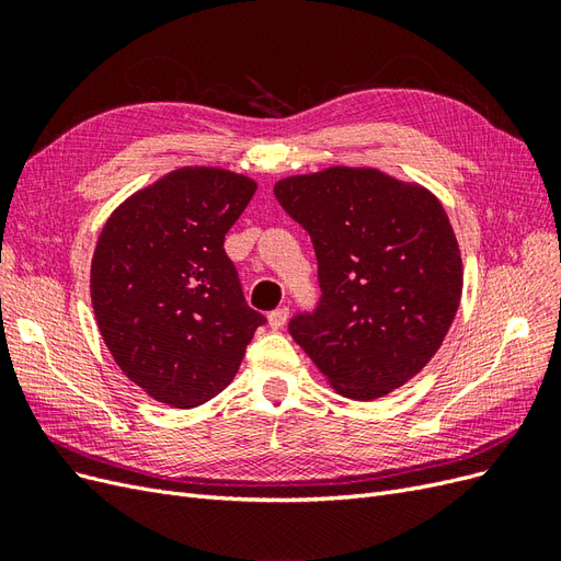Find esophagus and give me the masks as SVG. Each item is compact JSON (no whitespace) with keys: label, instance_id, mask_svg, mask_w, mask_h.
Here are the masks:
<instances>
[{"label":"esophagus","instance_id":"34e87169","mask_svg":"<svg viewBox=\"0 0 561 561\" xmlns=\"http://www.w3.org/2000/svg\"><path fill=\"white\" fill-rule=\"evenodd\" d=\"M287 316H290V309L287 307H280V309H276V311H271L268 313V325H271V330H280L285 322H287Z\"/></svg>","mask_w":561,"mask_h":561}]
</instances>
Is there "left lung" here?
Here are the masks:
<instances>
[{"label":"left lung","instance_id":"8db88e82","mask_svg":"<svg viewBox=\"0 0 561 561\" xmlns=\"http://www.w3.org/2000/svg\"><path fill=\"white\" fill-rule=\"evenodd\" d=\"M309 231L320 299L293 316L295 342L339 393L375 400L428 365L456 316L461 252L428 190L375 168L334 165L274 186Z\"/></svg>","mask_w":561,"mask_h":561}]
</instances>
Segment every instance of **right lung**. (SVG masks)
I'll use <instances>...</instances> for the list:
<instances>
[{"instance_id":"right-lung-1","label":"right lung","mask_w":561,"mask_h":561,"mask_svg":"<svg viewBox=\"0 0 561 561\" xmlns=\"http://www.w3.org/2000/svg\"><path fill=\"white\" fill-rule=\"evenodd\" d=\"M254 190L222 168H180L122 203L98 239L100 334L133 383L178 410L215 398L266 322L225 252Z\"/></svg>"}]
</instances>
